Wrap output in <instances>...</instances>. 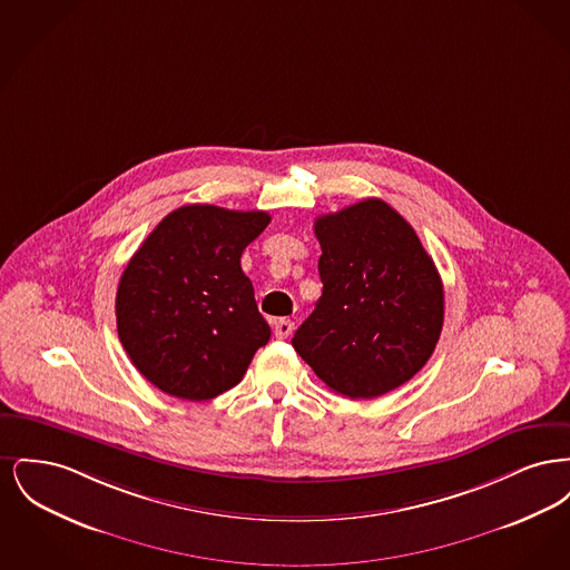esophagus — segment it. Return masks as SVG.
Masks as SVG:
<instances>
[{
  "mask_svg": "<svg viewBox=\"0 0 570 570\" xmlns=\"http://www.w3.org/2000/svg\"><path fill=\"white\" fill-rule=\"evenodd\" d=\"M293 328H295V323L288 321V318H279V321L273 323V333H275V337H279V340H286V337L293 333Z\"/></svg>",
  "mask_w": 570,
  "mask_h": 570,
  "instance_id": "34e87169",
  "label": "esophagus"
}]
</instances>
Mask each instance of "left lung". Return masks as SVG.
<instances>
[{
    "label": "left lung",
    "instance_id": "obj_1",
    "mask_svg": "<svg viewBox=\"0 0 570 570\" xmlns=\"http://www.w3.org/2000/svg\"><path fill=\"white\" fill-rule=\"evenodd\" d=\"M314 233L323 297L293 346L331 391L384 395L412 379L440 340L444 288L434 261L380 198L316 217Z\"/></svg>",
    "mask_w": 570,
    "mask_h": 570
}]
</instances>
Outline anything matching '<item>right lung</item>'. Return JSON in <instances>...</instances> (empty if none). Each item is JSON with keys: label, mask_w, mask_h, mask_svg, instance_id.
<instances>
[{"label": "right lung", "mask_w": 570, "mask_h": 570, "mask_svg": "<svg viewBox=\"0 0 570 570\" xmlns=\"http://www.w3.org/2000/svg\"><path fill=\"white\" fill-rule=\"evenodd\" d=\"M272 222L267 212L186 205L136 249L115 314L136 370L164 393L205 402L244 379L272 337L242 269V254Z\"/></svg>", "instance_id": "add662e5"}]
</instances>
